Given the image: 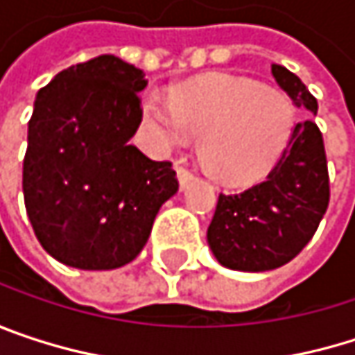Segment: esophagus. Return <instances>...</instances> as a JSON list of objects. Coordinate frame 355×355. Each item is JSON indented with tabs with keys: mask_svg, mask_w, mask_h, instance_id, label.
<instances>
[{
	"mask_svg": "<svg viewBox=\"0 0 355 355\" xmlns=\"http://www.w3.org/2000/svg\"><path fill=\"white\" fill-rule=\"evenodd\" d=\"M177 177H178V182H180V189H184L189 182H193V178L195 175L189 171V168H184V166H178L177 168Z\"/></svg>",
	"mask_w": 355,
	"mask_h": 355,
	"instance_id": "esophagus-1",
	"label": "esophagus"
}]
</instances>
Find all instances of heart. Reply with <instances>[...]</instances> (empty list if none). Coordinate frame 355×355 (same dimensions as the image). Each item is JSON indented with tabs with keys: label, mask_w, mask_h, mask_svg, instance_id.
I'll return each instance as SVG.
<instances>
[{
	"label": "heart",
	"mask_w": 355,
	"mask_h": 355,
	"mask_svg": "<svg viewBox=\"0 0 355 355\" xmlns=\"http://www.w3.org/2000/svg\"><path fill=\"white\" fill-rule=\"evenodd\" d=\"M146 146L158 156L201 137V166L224 184L261 178L288 146L296 107L275 88L245 78H205L171 96L148 92L139 105Z\"/></svg>",
	"instance_id": "obj_1"
}]
</instances>
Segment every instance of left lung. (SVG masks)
<instances>
[{"mask_svg":"<svg viewBox=\"0 0 355 355\" xmlns=\"http://www.w3.org/2000/svg\"><path fill=\"white\" fill-rule=\"evenodd\" d=\"M271 73L296 107L317 114V98L296 73L277 63L271 65ZM327 205L329 171L322 133L313 119H304L296 123L265 180L243 193H220L207 243L228 269H277L311 243Z\"/></svg>","mask_w":355,"mask_h":355,"instance_id":"obj_1","label":"left lung"}]
</instances>
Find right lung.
<instances>
[{"instance_id": "add662e5", "label": "right lung", "mask_w": 355, "mask_h": 355, "mask_svg": "<svg viewBox=\"0 0 355 355\" xmlns=\"http://www.w3.org/2000/svg\"><path fill=\"white\" fill-rule=\"evenodd\" d=\"M146 73L114 55L59 71L28 121L24 203L36 239L78 269H116L146 247L154 218L178 191L171 162L131 146Z\"/></svg>"}]
</instances>
